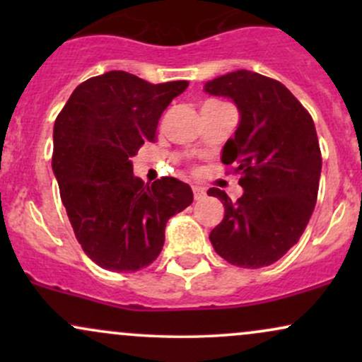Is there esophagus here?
<instances>
[{"label":"esophagus","mask_w":362,"mask_h":362,"mask_svg":"<svg viewBox=\"0 0 362 362\" xmlns=\"http://www.w3.org/2000/svg\"><path fill=\"white\" fill-rule=\"evenodd\" d=\"M194 197L195 201H201V199L206 197V190L202 187H194Z\"/></svg>","instance_id":"34e87169"}]
</instances>
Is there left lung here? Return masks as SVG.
Returning a JSON list of instances; mask_svg holds the SVG:
<instances>
[{
    "instance_id": "8db88e82",
    "label": "left lung",
    "mask_w": 362,
    "mask_h": 362,
    "mask_svg": "<svg viewBox=\"0 0 362 362\" xmlns=\"http://www.w3.org/2000/svg\"><path fill=\"white\" fill-rule=\"evenodd\" d=\"M204 91L231 98L240 112L221 161L235 165L243 187L236 202L207 190L224 206L209 240L230 264L265 267L298 243L317 204L322 153L313 119L282 83L247 69L207 81Z\"/></svg>"
}]
</instances>
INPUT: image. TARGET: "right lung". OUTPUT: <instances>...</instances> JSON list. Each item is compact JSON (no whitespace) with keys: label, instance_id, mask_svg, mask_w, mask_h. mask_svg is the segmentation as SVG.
<instances>
[{"label":"right lung","instance_id":"add662e5","mask_svg":"<svg viewBox=\"0 0 362 362\" xmlns=\"http://www.w3.org/2000/svg\"><path fill=\"white\" fill-rule=\"evenodd\" d=\"M189 81L153 85L109 71L76 86L54 122L52 172L76 240L102 269L134 272L160 255L165 226L192 204L173 177L144 184L131 156L155 141L158 120Z\"/></svg>","mask_w":362,"mask_h":362}]
</instances>
